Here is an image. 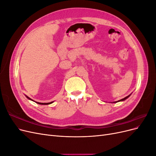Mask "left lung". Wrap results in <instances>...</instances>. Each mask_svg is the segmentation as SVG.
Returning <instances> with one entry per match:
<instances>
[{
    "label": "left lung",
    "mask_w": 156,
    "mask_h": 156,
    "mask_svg": "<svg viewBox=\"0 0 156 156\" xmlns=\"http://www.w3.org/2000/svg\"><path fill=\"white\" fill-rule=\"evenodd\" d=\"M131 94H129V96H126V98H123V99H122V100H119V101H114V102H112V103H117V102H119V101H124V100H126V99H127L130 96H131Z\"/></svg>",
    "instance_id": "1"
}]
</instances>
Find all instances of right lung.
I'll list each match as a JSON object with an SVG mask.
<instances>
[{"label":"right lung","mask_w":156,"mask_h":156,"mask_svg":"<svg viewBox=\"0 0 156 156\" xmlns=\"http://www.w3.org/2000/svg\"><path fill=\"white\" fill-rule=\"evenodd\" d=\"M28 99H29V100H32V101H34V102H36V103H37V104H40V105H49V104H51V103H53V101H51V102H49V103H40V102H36V101H34V100H32V99H30L29 97H28L27 96H25Z\"/></svg>","instance_id":"1"}]
</instances>
